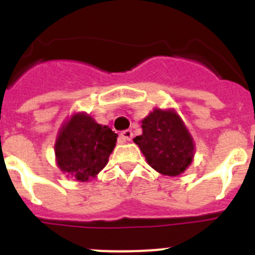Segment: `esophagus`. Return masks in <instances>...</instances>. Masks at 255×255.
Listing matches in <instances>:
<instances>
[{
    "mask_svg": "<svg viewBox=\"0 0 255 255\" xmlns=\"http://www.w3.org/2000/svg\"><path fill=\"white\" fill-rule=\"evenodd\" d=\"M120 138L123 139L124 142H129L132 138V131L131 130H124V131L120 134Z\"/></svg>",
    "mask_w": 255,
    "mask_h": 255,
    "instance_id": "esophagus-1",
    "label": "esophagus"
}]
</instances>
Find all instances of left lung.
<instances>
[{"mask_svg":"<svg viewBox=\"0 0 255 255\" xmlns=\"http://www.w3.org/2000/svg\"><path fill=\"white\" fill-rule=\"evenodd\" d=\"M142 135L134 138L149 166L162 175L177 177L190 166L195 143L174 110L154 108L142 120Z\"/></svg>","mask_w":255,"mask_h":255,"instance_id":"obj_1","label":"left lung"}]
</instances>
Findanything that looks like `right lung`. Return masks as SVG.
Instances as JSON below:
<instances>
[{"mask_svg":"<svg viewBox=\"0 0 255 255\" xmlns=\"http://www.w3.org/2000/svg\"><path fill=\"white\" fill-rule=\"evenodd\" d=\"M116 142L117 134L111 128L88 113H75L56 136V164L67 177L88 182L106 166Z\"/></svg>","mask_w":255,"mask_h":255,"instance_id":"add662e5","label":"right lung"}]
</instances>
